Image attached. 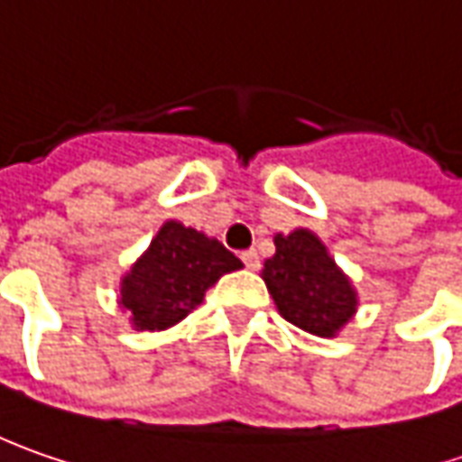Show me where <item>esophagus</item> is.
<instances>
[{
	"label": "esophagus",
	"mask_w": 462,
	"mask_h": 462,
	"mask_svg": "<svg viewBox=\"0 0 462 462\" xmlns=\"http://www.w3.org/2000/svg\"><path fill=\"white\" fill-rule=\"evenodd\" d=\"M240 258H243V263H245L250 271H258V268H261V255H258L255 250H245Z\"/></svg>",
	"instance_id": "1"
}]
</instances>
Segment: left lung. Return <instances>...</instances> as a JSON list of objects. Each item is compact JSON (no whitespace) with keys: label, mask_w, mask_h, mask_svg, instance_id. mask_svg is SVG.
Wrapping results in <instances>:
<instances>
[{"label":"left lung","mask_w":462,"mask_h":462,"mask_svg":"<svg viewBox=\"0 0 462 462\" xmlns=\"http://www.w3.org/2000/svg\"><path fill=\"white\" fill-rule=\"evenodd\" d=\"M276 253L263 263V281L281 317L317 337H335L358 310L350 279L314 232L276 235Z\"/></svg>","instance_id":"1"}]
</instances>
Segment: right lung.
Segmentation results:
<instances>
[{"label": "right lung", "mask_w": 462, "mask_h": 462, "mask_svg": "<svg viewBox=\"0 0 462 462\" xmlns=\"http://www.w3.org/2000/svg\"><path fill=\"white\" fill-rule=\"evenodd\" d=\"M243 268L227 247L194 227L168 219L151 247L122 276L120 307L135 329H168L201 304L209 286Z\"/></svg>", "instance_id": "right-lung-1"}]
</instances>
